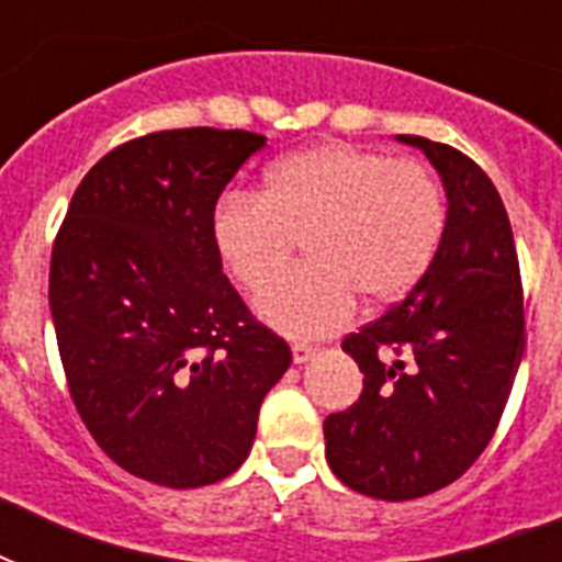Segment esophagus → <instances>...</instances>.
Masks as SVG:
<instances>
[{
  "mask_svg": "<svg viewBox=\"0 0 562 562\" xmlns=\"http://www.w3.org/2000/svg\"><path fill=\"white\" fill-rule=\"evenodd\" d=\"M312 356H315V347H308V344H291V359H294V364H306Z\"/></svg>",
  "mask_w": 562,
  "mask_h": 562,
  "instance_id": "obj_1",
  "label": "esophagus"
}]
</instances>
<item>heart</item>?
Wrapping results in <instances>:
<instances>
[{
  "mask_svg": "<svg viewBox=\"0 0 562 562\" xmlns=\"http://www.w3.org/2000/svg\"><path fill=\"white\" fill-rule=\"evenodd\" d=\"M443 229V192L423 162L350 143L282 157L262 192L227 194L212 215L221 262L250 291L307 241V268L256 297V315L291 338L341 329L356 294L370 308L405 297L435 262Z\"/></svg>",
  "mask_w": 562,
  "mask_h": 562,
  "instance_id": "heart-1",
  "label": "heart"
}]
</instances>
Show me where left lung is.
Listing matches in <instances>:
<instances>
[{
    "label": "left lung",
    "instance_id": "obj_1",
    "mask_svg": "<svg viewBox=\"0 0 562 562\" xmlns=\"http://www.w3.org/2000/svg\"><path fill=\"white\" fill-rule=\"evenodd\" d=\"M396 139L426 154L443 180V241L405 300L344 338L364 391L324 423L329 470L384 502L428 496L470 470L525 350L514 229L493 180L452 145Z\"/></svg>",
    "mask_w": 562,
    "mask_h": 562
}]
</instances>
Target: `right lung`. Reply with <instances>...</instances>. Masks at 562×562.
<instances>
[{"mask_svg": "<svg viewBox=\"0 0 562 562\" xmlns=\"http://www.w3.org/2000/svg\"><path fill=\"white\" fill-rule=\"evenodd\" d=\"M262 145L215 127L119 145L75 189L52 247L48 306L69 396L110 461L160 487L233 475L291 364L212 241L221 192Z\"/></svg>", "mask_w": 562, "mask_h": 562, "instance_id": "right-lung-1", "label": "right lung"}]
</instances>
